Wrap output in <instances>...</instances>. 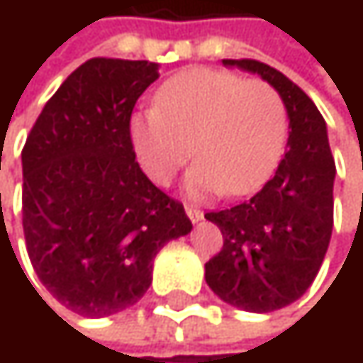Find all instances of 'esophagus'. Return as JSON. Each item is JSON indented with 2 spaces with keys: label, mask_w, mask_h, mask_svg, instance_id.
I'll use <instances>...</instances> for the list:
<instances>
[{
  "label": "esophagus",
  "mask_w": 363,
  "mask_h": 363,
  "mask_svg": "<svg viewBox=\"0 0 363 363\" xmlns=\"http://www.w3.org/2000/svg\"><path fill=\"white\" fill-rule=\"evenodd\" d=\"M184 210H186V216L191 218V223H199V220L203 218V212H201L199 208H193V206H186Z\"/></svg>",
  "instance_id": "esophagus-1"
}]
</instances>
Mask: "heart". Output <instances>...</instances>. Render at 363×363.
Instances as JSON below:
<instances>
[{"label":"heart","instance_id":"1","mask_svg":"<svg viewBox=\"0 0 363 363\" xmlns=\"http://www.w3.org/2000/svg\"><path fill=\"white\" fill-rule=\"evenodd\" d=\"M130 145L149 181L168 186L193 155L184 179L193 199L229 197L258 189L277 166L288 113L264 79H244L220 69H191L170 77L155 107L132 115Z\"/></svg>","mask_w":363,"mask_h":363}]
</instances>
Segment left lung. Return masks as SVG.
<instances>
[{"instance_id":"left-lung-1","label":"left lung","mask_w":363,"mask_h":363,"mask_svg":"<svg viewBox=\"0 0 363 363\" xmlns=\"http://www.w3.org/2000/svg\"><path fill=\"white\" fill-rule=\"evenodd\" d=\"M223 65L271 84L290 119L288 151L264 186L248 201L206 214L225 240L206 262L208 286L238 309L269 313L298 301L324 262L334 225L336 166L326 121L294 82L250 58Z\"/></svg>"}]
</instances>
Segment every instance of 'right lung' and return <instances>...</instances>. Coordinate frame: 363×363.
<instances>
[{
	"mask_svg": "<svg viewBox=\"0 0 363 363\" xmlns=\"http://www.w3.org/2000/svg\"><path fill=\"white\" fill-rule=\"evenodd\" d=\"M149 60L92 58L45 103L23 149V229L39 281L84 318L119 313L151 286L157 252L191 233L181 201L145 177L130 117L160 77Z\"/></svg>",
	"mask_w": 363,
	"mask_h": 363,
	"instance_id": "obj_1",
	"label": "right lung"
}]
</instances>
